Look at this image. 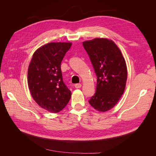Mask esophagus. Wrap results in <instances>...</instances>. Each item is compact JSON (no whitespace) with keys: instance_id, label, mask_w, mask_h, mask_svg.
<instances>
[{"instance_id":"esophagus-1","label":"esophagus","mask_w":156,"mask_h":156,"mask_svg":"<svg viewBox=\"0 0 156 156\" xmlns=\"http://www.w3.org/2000/svg\"><path fill=\"white\" fill-rule=\"evenodd\" d=\"M75 87L76 88H80L81 87V84L80 83H77V84H75Z\"/></svg>"}]
</instances>
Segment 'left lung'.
Masks as SVG:
<instances>
[{
	"label": "left lung",
	"mask_w": 156,
	"mask_h": 156,
	"mask_svg": "<svg viewBox=\"0 0 156 156\" xmlns=\"http://www.w3.org/2000/svg\"><path fill=\"white\" fill-rule=\"evenodd\" d=\"M97 76L96 92L88 101L100 112L110 110L124 94L127 66L120 49L111 40L95 38L83 41Z\"/></svg>",
	"instance_id": "1"
}]
</instances>
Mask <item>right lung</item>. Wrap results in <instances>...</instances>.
<instances>
[{"label":"right lung","mask_w":156,"mask_h":156,"mask_svg":"<svg viewBox=\"0 0 156 156\" xmlns=\"http://www.w3.org/2000/svg\"><path fill=\"white\" fill-rule=\"evenodd\" d=\"M69 42H51L33 54L28 69V86L37 105L56 113L69 102L72 92L64 84L60 65L72 46Z\"/></svg>","instance_id":"add662e5"}]
</instances>
